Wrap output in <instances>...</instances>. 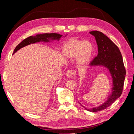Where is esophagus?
Here are the masks:
<instances>
[{
	"instance_id": "1",
	"label": "esophagus",
	"mask_w": 134,
	"mask_h": 134,
	"mask_svg": "<svg viewBox=\"0 0 134 134\" xmlns=\"http://www.w3.org/2000/svg\"><path fill=\"white\" fill-rule=\"evenodd\" d=\"M75 72L74 70H69L66 72V76L68 78H72L75 76Z\"/></svg>"
}]
</instances>
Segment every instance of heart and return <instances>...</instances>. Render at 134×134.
Listing matches in <instances>:
<instances>
[{"instance_id": "b5f03b06", "label": "heart", "mask_w": 134, "mask_h": 134, "mask_svg": "<svg viewBox=\"0 0 134 134\" xmlns=\"http://www.w3.org/2000/svg\"><path fill=\"white\" fill-rule=\"evenodd\" d=\"M94 51L93 44L88 41L76 38L70 39L62 47V53L65 57L72 58L76 56V63L84 66L91 60Z\"/></svg>"}]
</instances>
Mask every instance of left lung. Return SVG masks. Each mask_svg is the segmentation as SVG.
<instances>
[{"mask_svg": "<svg viewBox=\"0 0 134 134\" xmlns=\"http://www.w3.org/2000/svg\"><path fill=\"white\" fill-rule=\"evenodd\" d=\"M90 34L94 36L98 51V55L90 63V66L106 68L112 79L111 93L103 103L92 108H87L80 103L87 111L96 112L106 109L121 96L124 88L126 70L119 47L102 32L93 31Z\"/></svg>", "mask_w": 134, "mask_h": 134, "instance_id": "1", "label": "left lung"}]
</instances>
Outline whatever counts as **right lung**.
I'll list each match as a JSON object with an SVG mask.
<instances>
[{"instance_id":"obj_1","label":"right lung","mask_w":134,"mask_h":134,"mask_svg":"<svg viewBox=\"0 0 134 134\" xmlns=\"http://www.w3.org/2000/svg\"><path fill=\"white\" fill-rule=\"evenodd\" d=\"M66 35L64 36V37H66ZM62 37L63 35L56 33L38 34L35 36H30V37H28L27 38L23 40L21 43L16 46L13 54L15 53L19 49H21V48L26 46L28 45V44L40 42H49L50 41H52L53 40H58V41H59L60 38Z\"/></svg>"}]
</instances>
